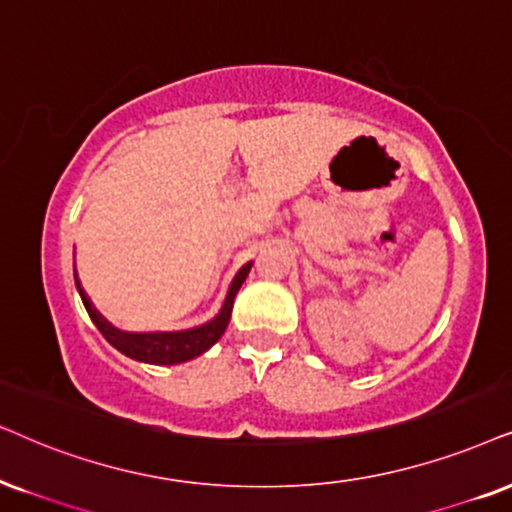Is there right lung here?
Instances as JSON below:
<instances>
[{"instance_id": "1", "label": "right lung", "mask_w": 512, "mask_h": 512, "mask_svg": "<svg viewBox=\"0 0 512 512\" xmlns=\"http://www.w3.org/2000/svg\"><path fill=\"white\" fill-rule=\"evenodd\" d=\"M250 267L252 264H245V267L236 274L234 283H231V288H229V295H226V300H224L222 312H219L212 321L205 323V326L193 328V331H184V333H120V331H115V328L108 326V323L99 316V312L92 307V302L87 300V295H84V290L80 288V281H77V278H75V283H77V290H80V297L84 302V309H87L89 319L94 321V326L99 328L103 338L111 342L118 352H122L129 359L144 361V364L172 366V364H184V361L200 357V354L208 352V349L215 345L219 338H222L226 326H229L234 297L238 293V288L243 286Z\"/></svg>"}]
</instances>
